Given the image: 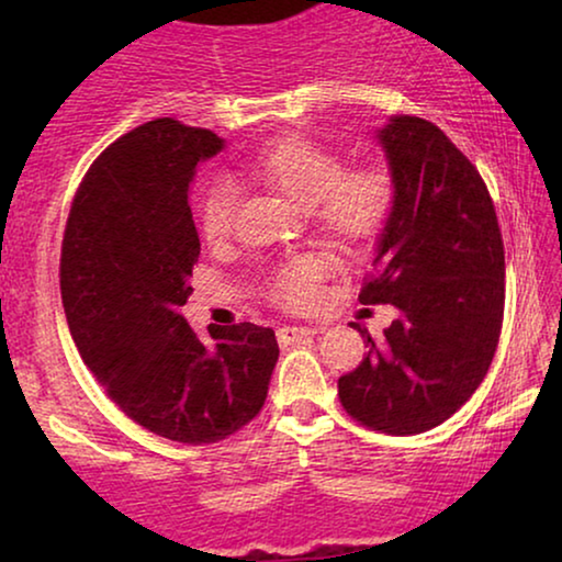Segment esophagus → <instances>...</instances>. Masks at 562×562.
I'll return each instance as SVG.
<instances>
[{
	"label": "esophagus",
	"instance_id": "obj_1",
	"mask_svg": "<svg viewBox=\"0 0 562 562\" xmlns=\"http://www.w3.org/2000/svg\"><path fill=\"white\" fill-rule=\"evenodd\" d=\"M314 335L312 327H302V325H283L276 329V337H279L281 345H299L306 342Z\"/></svg>",
	"mask_w": 562,
	"mask_h": 562
}]
</instances>
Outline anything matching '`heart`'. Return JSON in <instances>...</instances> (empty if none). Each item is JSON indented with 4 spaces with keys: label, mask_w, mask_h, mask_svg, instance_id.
I'll return each instance as SVG.
<instances>
[{
    "label": "heart",
    "mask_w": 562,
    "mask_h": 562,
    "mask_svg": "<svg viewBox=\"0 0 562 562\" xmlns=\"http://www.w3.org/2000/svg\"><path fill=\"white\" fill-rule=\"evenodd\" d=\"M243 173L279 191L291 204L310 212L319 233L337 243L371 240L386 227L394 212L396 183L389 166L371 160L342 168V156L304 137H281L256 156L243 160ZM235 199L225 183H214L199 202V233L210 245L225 243L233 233ZM325 276V260L304 256L276 271L271 296L289 310H302L317 296V281Z\"/></svg>",
    "instance_id": "1"
}]
</instances>
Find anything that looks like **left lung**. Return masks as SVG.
Instances as JSON below:
<instances>
[{
    "label": "left lung",
    "mask_w": 562,
    "mask_h": 562,
    "mask_svg": "<svg viewBox=\"0 0 562 562\" xmlns=\"http://www.w3.org/2000/svg\"><path fill=\"white\" fill-rule=\"evenodd\" d=\"M396 183L360 304H394L383 335L350 322L368 356L337 394L360 425L419 435L481 386L504 319V243L475 166L440 127L396 114L379 130Z\"/></svg>",
    "instance_id": "obj_1"
}]
</instances>
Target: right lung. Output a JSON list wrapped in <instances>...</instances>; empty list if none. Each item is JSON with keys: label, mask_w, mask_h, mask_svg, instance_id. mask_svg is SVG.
<instances>
[{"label": "right lung", "mask_w": 562, "mask_h": 562, "mask_svg": "<svg viewBox=\"0 0 562 562\" xmlns=\"http://www.w3.org/2000/svg\"><path fill=\"white\" fill-rule=\"evenodd\" d=\"M225 140L160 117L114 140L83 176L60 250V296L81 360L106 396L166 440H225L256 417L279 360L271 327L240 322L196 335V166Z\"/></svg>", "instance_id": "right-lung-1"}]
</instances>
